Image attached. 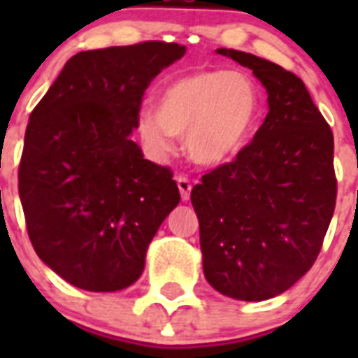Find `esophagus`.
<instances>
[{
    "label": "esophagus",
    "mask_w": 358,
    "mask_h": 358,
    "mask_svg": "<svg viewBox=\"0 0 358 358\" xmlns=\"http://www.w3.org/2000/svg\"><path fill=\"white\" fill-rule=\"evenodd\" d=\"M176 184H178V191H180V196H182V201H189V195H191V184L189 180L185 178V176H178L176 178Z\"/></svg>",
    "instance_id": "1"
}]
</instances>
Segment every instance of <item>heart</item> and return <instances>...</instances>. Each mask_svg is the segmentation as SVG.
I'll return each mask as SVG.
<instances>
[{
  "instance_id": "b5f03b06",
  "label": "heart",
  "mask_w": 358,
  "mask_h": 358,
  "mask_svg": "<svg viewBox=\"0 0 358 358\" xmlns=\"http://www.w3.org/2000/svg\"><path fill=\"white\" fill-rule=\"evenodd\" d=\"M260 119V92L241 70H195L169 81L156 109L137 117L141 143L154 157L173 150V137H184L191 162L219 167L249 145Z\"/></svg>"
}]
</instances>
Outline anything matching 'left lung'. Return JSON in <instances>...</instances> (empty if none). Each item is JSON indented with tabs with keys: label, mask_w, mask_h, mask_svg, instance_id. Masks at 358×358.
Returning <instances> with one entry per match:
<instances>
[{
	"label": "left lung",
	"mask_w": 358,
	"mask_h": 358,
	"mask_svg": "<svg viewBox=\"0 0 358 358\" xmlns=\"http://www.w3.org/2000/svg\"><path fill=\"white\" fill-rule=\"evenodd\" d=\"M215 52L252 70L269 113L234 162L191 191L202 269L219 294L266 301L292 288L322 249L336 202L333 131L297 76L252 53Z\"/></svg>",
	"instance_id": "obj_1"
}]
</instances>
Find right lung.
Masks as SVG:
<instances>
[{"label":"right lung","instance_id":"1","mask_svg":"<svg viewBox=\"0 0 358 358\" xmlns=\"http://www.w3.org/2000/svg\"><path fill=\"white\" fill-rule=\"evenodd\" d=\"M185 46L143 42L81 52L33 109L18 193L36 255L87 292L128 288L180 193L131 134L143 94Z\"/></svg>","mask_w":358,"mask_h":358}]
</instances>
